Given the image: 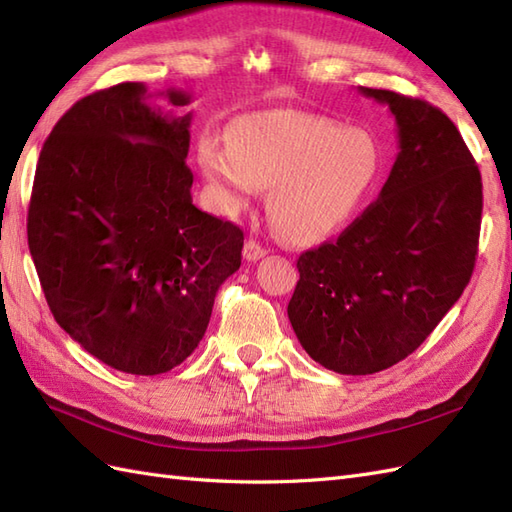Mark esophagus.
<instances>
[{
  "label": "esophagus",
  "instance_id": "obj_1",
  "mask_svg": "<svg viewBox=\"0 0 512 512\" xmlns=\"http://www.w3.org/2000/svg\"><path fill=\"white\" fill-rule=\"evenodd\" d=\"M266 248L261 246L259 242H255V240H248L246 244H244V259L246 261H257V259H261V257H266Z\"/></svg>",
  "mask_w": 512,
  "mask_h": 512
}]
</instances>
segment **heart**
Returning a JSON list of instances; mask_svg holds the SVG:
<instances>
[{
    "instance_id": "1",
    "label": "heart",
    "mask_w": 512,
    "mask_h": 512,
    "mask_svg": "<svg viewBox=\"0 0 512 512\" xmlns=\"http://www.w3.org/2000/svg\"><path fill=\"white\" fill-rule=\"evenodd\" d=\"M198 161L229 213L244 209L261 187H272V224L305 244L351 222L382 170V150L364 128L275 109L240 117L229 141L202 139Z\"/></svg>"
}]
</instances>
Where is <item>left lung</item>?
I'll use <instances>...</instances> for the list:
<instances>
[{"instance_id": "left-lung-1", "label": "left lung", "mask_w": 512, "mask_h": 512, "mask_svg": "<svg viewBox=\"0 0 512 512\" xmlns=\"http://www.w3.org/2000/svg\"><path fill=\"white\" fill-rule=\"evenodd\" d=\"M395 117L399 152L379 198L336 242L296 261L288 318L307 355L340 375L401 362L467 288L482 178L449 117L417 98L358 89Z\"/></svg>"}]
</instances>
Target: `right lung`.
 Masks as SVG:
<instances>
[{"label":"right lung","instance_id":"obj_1","mask_svg":"<svg viewBox=\"0 0 512 512\" xmlns=\"http://www.w3.org/2000/svg\"><path fill=\"white\" fill-rule=\"evenodd\" d=\"M176 109L192 102L159 93ZM141 82L78 100L43 144L28 246L47 305L106 366L159 375L194 353L244 233L192 202V113L154 106Z\"/></svg>","mask_w":512,"mask_h":512}]
</instances>
